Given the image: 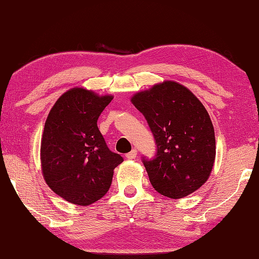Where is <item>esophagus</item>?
Returning a JSON list of instances; mask_svg holds the SVG:
<instances>
[{
	"instance_id": "esophagus-1",
	"label": "esophagus",
	"mask_w": 259,
	"mask_h": 259,
	"mask_svg": "<svg viewBox=\"0 0 259 259\" xmlns=\"http://www.w3.org/2000/svg\"><path fill=\"white\" fill-rule=\"evenodd\" d=\"M125 156H126V159H129V160H134L135 157L137 156V150H136V148H134V150L131 151V152H129L128 154H126Z\"/></svg>"
}]
</instances>
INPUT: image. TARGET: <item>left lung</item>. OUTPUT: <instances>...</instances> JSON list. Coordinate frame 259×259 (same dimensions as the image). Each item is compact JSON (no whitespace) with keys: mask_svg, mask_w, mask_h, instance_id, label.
I'll use <instances>...</instances> for the list:
<instances>
[{"mask_svg":"<svg viewBox=\"0 0 259 259\" xmlns=\"http://www.w3.org/2000/svg\"><path fill=\"white\" fill-rule=\"evenodd\" d=\"M131 102L155 139V156L143 157L153 187L162 195L181 199L202 186L216 156L213 125L202 103L174 81L136 94Z\"/></svg>","mask_w":259,"mask_h":259,"instance_id":"8db88e82","label":"left lung"}]
</instances>
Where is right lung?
Instances as JSON below:
<instances>
[{"mask_svg": "<svg viewBox=\"0 0 259 259\" xmlns=\"http://www.w3.org/2000/svg\"><path fill=\"white\" fill-rule=\"evenodd\" d=\"M112 99L73 88L48 115L41 140L43 177L68 202L89 205L102 199L111 187L114 169L123 161L107 147L97 126Z\"/></svg>", "mask_w": 259, "mask_h": 259, "instance_id": "add662e5", "label": "right lung"}]
</instances>
